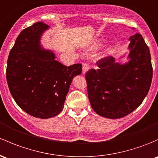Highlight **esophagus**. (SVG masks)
Masks as SVG:
<instances>
[{
  "label": "esophagus",
  "instance_id": "esophagus-1",
  "mask_svg": "<svg viewBox=\"0 0 158 158\" xmlns=\"http://www.w3.org/2000/svg\"><path fill=\"white\" fill-rule=\"evenodd\" d=\"M89 70V66L86 64H82V74L85 75Z\"/></svg>",
  "mask_w": 158,
  "mask_h": 158
}]
</instances>
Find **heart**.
<instances>
[{
	"mask_svg": "<svg viewBox=\"0 0 158 158\" xmlns=\"http://www.w3.org/2000/svg\"><path fill=\"white\" fill-rule=\"evenodd\" d=\"M96 47H97V46H95V45H94V46H92V47L91 48H89V50H94V49H95V48H96Z\"/></svg>",
	"mask_w": 158,
	"mask_h": 158,
	"instance_id": "1",
	"label": "heart"
}]
</instances>
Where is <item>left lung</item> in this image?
Here are the masks:
<instances>
[{
	"mask_svg": "<svg viewBox=\"0 0 158 158\" xmlns=\"http://www.w3.org/2000/svg\"><path fill=\"white\" fill-rule=\"evenodd\" d=\"M128 61L110 57L99 61L100 69L86 73L88 96L94 112L109 119L128 115L140 105L150 89L153 69L148 47L142 35L130 36Z\"/></svg>",
	"mask_w": 158,
	"mask_h": 158,
	"instance_id": "obj_1",
	"label": "left lung"
}]
</instances>
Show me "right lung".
<instances>
[{"label":"right lung","instance_id":"1","mask_svg":"<svg viewBox=\"0 0 158 158\" xmlns=\"http://www.w3.org/2000/svg\"><path fill=\"white\" fill-rule=\"evenodd\" d=\"M50 27L37 22L23 29L10 50L6 81L13 99L21 109L41 119L54 117L63 110L69 86L82 66H66L56 60L55 53L41 44Z\"/></svg>","mask_w":158,"mask_h":158}]
</instances>
